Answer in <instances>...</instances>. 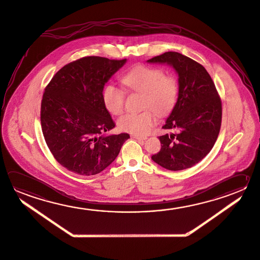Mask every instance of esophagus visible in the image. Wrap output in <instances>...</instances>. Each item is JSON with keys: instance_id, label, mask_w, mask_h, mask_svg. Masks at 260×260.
<instances>
[{"instance_id": "34e87169", "label": "esophagus", "mask_w": 260, "mask_h": 260, "mask_svg": "<svg viewBox=\"0 0 260 260\" xmlns=\"http://www.w3.org/2000/svg\"><path fill=\"white\" fill-rule=\"evenodd\" d=\"M131 137L135 138V139H137V140H146L147 139L146 137H139V136H136V135H132Z\"/></svg>"}]
</instances>
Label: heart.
I'll list each match as a JSON object with an SVG mask.
<instances>
[{
  "instance_id": "obj_1",
  "label": "heart",
  "mask_w": 260,
  "mask_h": 260,
  "mask_svg": "<svg viewBox=\"0 0 260 260\" xmlns=\"http://www.w3.org/2000/svg\"><path fill=\"white\" fill-rule=\"evenodd\" d=\"M122 82L133 92L143 94L142 109L138 113H127L118 120V127L123 132L144 136L156 123V113H170L179 97V81L174 75L154 67L134 68L122 78ZM104 105L114 115L123 113L125 107V93L122 89L110 84L104 91Z\"/></svg>"
}]
</instances>
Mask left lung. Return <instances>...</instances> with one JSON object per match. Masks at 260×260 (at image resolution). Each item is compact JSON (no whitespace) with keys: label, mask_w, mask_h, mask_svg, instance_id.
Segmentation results:
<instances>
[{"label":"left lung","mask_w":260,"mask_h":260,"mask_svg":"<svg viewBox=\"0 0 260 260\" xmlns=\"http://www.w3.org/2000/svg\"><path fill=\"white\" fill-rule=\"evenodd\" d=\"M147 62L168 63L179 74L177 104L162 126L176 130L158 137L160 151L151 156L167 170H182L196 165L212 150L222 123V101L203 65L180 53L166 52Z\"/></svg>","instance_id":"left-lung-1"}]
</instances>
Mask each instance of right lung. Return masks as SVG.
I'll use <instances>...</instances> for the list:
<instances>
[{"label":"right lung","instance_id":"1","mask_svg":"<svg viewBox=\"0 0 260 260\" xmlns=\"http://www.w3.org/2000/svg\"><path fill=\"white\" fill-rule=\"evenodd\" d=\"M125 61L81 57L61 68L45 88L40 110L43 136L55 159L71 172H102L130 137L101 136L115 126L104 105V84Z\"/></svg>","mask_w":260,"mask_h":260}]
</instances>
